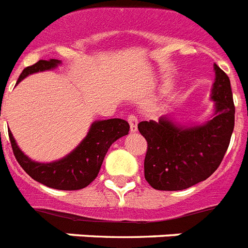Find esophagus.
Segmentation results:
<instances>
[{
	"label": "esophagus",
	"instance_id": "1",
	"mask_svg": "<svg viewBox=\"0 0 248 248\" xmlns=\"http://www.w3.org/2000/svg\"><path fill=\"white\" fill-rule=\"evenodd\" d=\"M127 121L128 124H130V130H131V132L138 131V117L135 114H130L127 117Z\"/></svg>",
	"mask_w": 248,
	"mask_h": 248
}]
</instances>
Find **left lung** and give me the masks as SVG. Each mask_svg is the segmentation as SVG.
I'll return each instance as SVG.
<instances>
[{"label":"left lung","mask_w":248,"mask_h":248,"mask_svg":"<svg viewBox=\"0 0 248 248\" xmlns=\"http://www.w3.org/2000/svg\"><path fill=\"white\" fill-rule=\"evenodd\" d=\"M215 68L212 95L215 117L203 126L181 127L162 117L158 122L138 124L147 140L144 176L157 190H183L206 180L223 161L234 128V103L231 79Z\"/></svg>","instance_id":"left-lung-1"}]
</instances>
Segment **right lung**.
<instances>
[{"mask_svg":"<svg viewBox=\"0 0 248 248\" xmlns=\"http://www.w3.org/2000/svg\"><path fill=\"white\" fill-rule=\"evenodd\" d=\"M58 64H60V60L58 59L38 60L36 64L27 67L21 72L17 82H20L28 75L51 69ZM128 131L130 126L121 118L97 121L93 124L87 136L71 155L52 163L33 162L17 148L11 132H9V138L17 163L32 179L48 188L78 190L96 179L109 147L117 139L127 135Z\"/></svg>","mask_w":248,"mask_h":248,"instance_id":"add662e5","label":"right lung"}]
</instances>
